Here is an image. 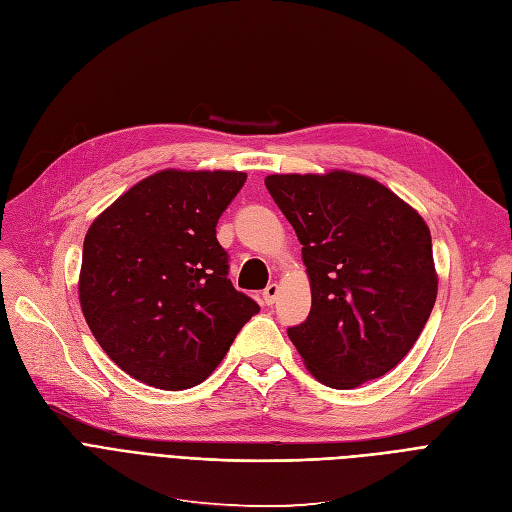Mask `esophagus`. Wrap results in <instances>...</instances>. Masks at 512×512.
<instances>
[{
    "label": "esophagus",
    "mask_w": 512,
    "mask_h": 512,
    "mask_svg": "<svg viewBox=\"0 0 512 512\" xmlns=\"http://www.w3.org/2000/svg\"><path fill=\"white\" fill-rule=\"evenodd\" d=\"M276 297H278V285H276V282H272V285H268L266 289H263V304L272 306L274 301H276Z\"/></svg>",
    "instance_id": "34e87169"
}]
</instances>
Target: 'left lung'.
Listing matches in <instances>:
<instances>
[{"label":"left lung","mask_w":512,"mask_h":512,"mask_svg":"<svg viewBox=\"0 0 512 512\" xmlns=\"http://www.w3.org/2000/svg\"><path fill=\"white\" fill-rule=\"evenodd\" d=\"M301 242L312 308L289 329L320 384L350 390L399 365L439 291L430 230L386 185L350 170L268 175Z\"/></svg>","instance_id":"left-lung-1"}]
</instances>
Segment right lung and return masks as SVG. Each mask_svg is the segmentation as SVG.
<instances>
[{
	"mask_svg": "<svg viewBox=\"0 0 512 512\" xmlns=\"http://www.w3.org/2000/svg\"><path fill=\"white\" fill-rule=\"evenodd\" d=\"M244 181L240 170H158L88 227L80 306L99 346L135 380L198 386L259 312L227 278L215 230Z\"/></svg>",
	"mask_w": 512,
	"mask_h": 512,
	"instance_id": "1",
	"label": "right lung"
}]
</instances>
